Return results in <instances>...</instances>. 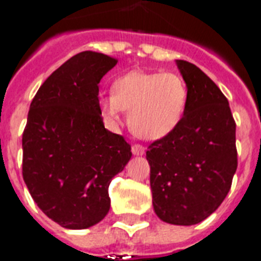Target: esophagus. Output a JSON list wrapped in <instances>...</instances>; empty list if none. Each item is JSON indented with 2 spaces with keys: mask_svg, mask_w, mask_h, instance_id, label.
Segmentation results:
<instances>
[{
  "mask_svg": "<svg viewBox=\"0 0 261 261\" xmlns=\"http://www.w3.org/2000/svg\"><path fill=\"white\" fill-rule=\"evenodd\" d=\"M131 152L134 153V154H137V156H139V154H144L145 148L142 146V145L135 144V145H133V148H131Z\"/></svg>",
  "mask_w": 261,
  "mask_h": 261,
  "instance_id": "esophagus-1",
  "label": "esophagus"
}]
</instances>
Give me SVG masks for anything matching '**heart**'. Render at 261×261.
I'll list each match as a JSON object with an SVG mask.
<instances>
[{"instance_id":"1","label":"heart","mask_w":261,"mask_h":261,"mask_svg":"<svg viewBox=\"0 0 261 261\" xmlns=\"http://www.w3.org/2000/svg\"><path fill=\"white\" fill-rule=\"evenodd\" d=\"M188 85L174 72H128L117 77L112 94L101 95L98 111L111 127L128 112V126L137 137L148 141L170 134L184 117L188 105Z\"/></svg>"}]
</instances>
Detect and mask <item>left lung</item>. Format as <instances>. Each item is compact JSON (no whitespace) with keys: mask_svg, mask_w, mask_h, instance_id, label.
I'll use <instances>...</instances> for the list:
<instances>
[{"mask_svg":"<svg viewBox=\"0 0 261 261\" xmlns=\"http://www.w3.org/2000/svg\"><path fill=\"white\" fill-rule=\"evenodd\" d=\"M188 85L184 117L146 150L153 208L163 222L192 226L218 210L231 188L238 159L236 120L227 98L201 69L178 60Z\"/></svg>","mask_w":261,"mask_h":261,"instance_id":"8db88e82","label":"left lung"}]
</instances>
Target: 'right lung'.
<instances>
[{
  "label": "right lung",
  "instance_id": "add662e5",
  "mask_svg": "<svg viewBox=\"0 0 261 261\" xmlns=\"http://www.w3.org/2000/svg\"><path fill=\"white\" fill-rule=\"evenodd\" d=\"M117 59L82 51L39 87L23 131V179L47 218L65 228L94 226L108 214V188L131 159L122 135L104 127L98 83Z\"/></svg>",
  "mask_w": 261,
  "mask_h": 261
}]
</instances>
